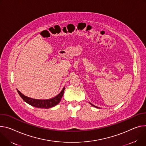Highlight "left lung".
<instances>
[{
	"instance_id": "left-lung-1",
	"label": "left lung",
	"mask_w": 146,
	"mask_h": 146,
	"mask_svg": "<svg viewBox=\"0 0 146 146\" xmlns=\"http://www.w3.org/2000/svg\"><path fill=\"white\" fill-rule=\"evenodd\" d=\"M89 103H90V104H91V105H92V106H93V107H96V108H98V107H96V106H95V105H93V104H91V103H90V102H89Z\"/></svg>"
}]
</instances>
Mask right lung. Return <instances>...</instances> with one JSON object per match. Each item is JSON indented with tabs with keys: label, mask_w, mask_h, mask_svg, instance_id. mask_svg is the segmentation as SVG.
<instances>
[{
	"label": "right lung",
	"mask_w": 146,
	"mask_h": 146,
	"mask_svg": "<svg viewBox=\"0 0 146 146\" xmlns=\"http://www.w3.org/2000/svg\"><path fill=\"white\" fill-rule=\"evenodd\" d=\"M64 88L65 87H63V88L62 89V90L61 91L60 93L58 94L55 97L50 99H48V100H38V99L30 98L23 94L20 91H19L17 89V91L20 96L22 98V99L25 102H27V104H30L31 106H33L34 107H36L39 108L48 109V108L54 107V106L56 105L59 103L63 95Z\"/></svg>",
	"instance_id": "obj_1"
}]
</instances>
